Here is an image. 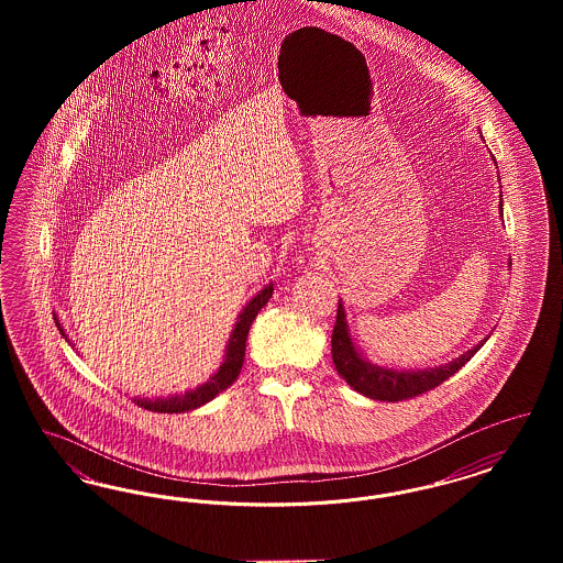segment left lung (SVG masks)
I'll list each match as a JSON object with an SVG mask.
<instances>
[{"instance_id":"8db88e82","label":"left lung","mask_w":563,"mask_h":563,"mask_svg":"<svg viewBox=\"0 0 563 563\" xmlns=\"http://www.w3.org/2000/svg\"><path fill=\"white\" fill-rule=\"evenodd\" d=\"M500 211H503V200H500ZM483 342H479L475 349L460 354L452 363L434 367V369H418V372L386 369V367H379V365L365 361L361 356V352L354 349L346 314H344V306L340 301L333 335H331V356H333L338 374L349 382L350 388H354L356 393H361L374 401L393 402L418 397L422 393H429L434 386L443 384L448 377H452L457 369H462L475 356V352L482 349Z\"/></svg>"}]
</instances>
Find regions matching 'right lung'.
Segmentation results:
<instances>
[{"instance_id": "right-lung-1", "label": "right lung", "mask_w": 563, "mask_h": 563, "mask_svg": "<svg viewBox=\"0 0 563 563\" xmlns=\"http://www.w3.org/2000/svg\"><path fill=\"white\" fill-rule=\"evenodd\" d=\"M274 294V287L269 283L268 287H264L260 294L255 295L241 312L239 321L232 329V335L228 340V346H225V356H223V363L221 367L214 372L209 382L200 384L196 390H188L186 395H175V397H166V399H134V402L143 409H150V411H158V413H181V411H189V409H196L205 402L213 401L214 397L219 393H223L225 388H230L236 377L241 374L242 363H244V350H246V338H249V329L255 321L257 312L268 303L269 297ZM56 327L60 331V335L67 340L65 335V329L60 327L58 319L54 317Z\"/></svg>"}]
</instances>
